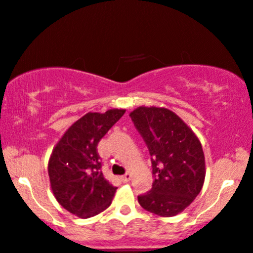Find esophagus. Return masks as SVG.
<instances>
[{"instance_id": "esophagus-1", "label": "esophagus", "mask_w": 253, "mask_h": 253, "mask_svg": "<svg viewBox=\"0 0 253 253\" xmlns=\"http://www.w3.org/2000/svg\"><path fill=\"white\" fill-rule=\"evenodd\" d=\"M121 180L123 181V182H129V181L131 180V174H130V173L124 174L123 176H121Z\"/></svg>"}]
</instances>
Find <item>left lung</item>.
I'll list each match as a JSON object with an SVG mask.
<instances>
[{
	"label": "left lung",
	"instance_id": "left-lung-1",
	"mask_svg": "<svg viewBox=\"0 0 253 253\" xmlns=\"http://www.w3.org/2000/svg\"><path fill=\"white\" fill-rule=\"evenodd\" d=\"M130 117L149 149L154 174L150 191L138 195L139 205L160 216L179 214L204 186L206 168L200 141L166 108L139 106Z\"/></svg>",
	"mask_w": 253,
	"mask_h": 253
}]
</instances>
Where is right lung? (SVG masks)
<instances>
[{
    "instance_id": "right-lung-1",
    "label": "right lung",
    "mask_w": 253,
    "mask_h": 253,
    "mask_svg": "<svg viewBox=\"0 0 253 253\" xmlns=\"http://www.w3.org/2000/svg\"><path fill=\"white\" fill-rule=\"evenodd\" d=\"M124 109L88 112L71 126L48 161L50 188L59 204L79 218H91L112 203L116 189L104 177L98 142L124 115Z\"/></svg>"
}]
</instances>
